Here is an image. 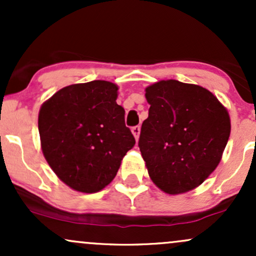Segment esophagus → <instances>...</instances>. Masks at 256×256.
<instances>
[{
    "label": "esophagus",
    "instance_id": "34e87169",
    "mask_svg": "<svg viewBox=\"0 0 256 256\" xmlns=\"http://www.w3.org/2000/svg\"><path fill=\"white\" fill-rule=\"evenodd\" d=\"M131 132H132V134H134V137L136 138V140H138V138H140V126H134V128H132Z\"/></svg>",
    "mask_w": 256,
    "mask_h": 256
}]
</instances>
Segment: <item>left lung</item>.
Wrapping results in <instances>:
<instances>
[{"label": "left lung", "mask_w": 256, "mask_h": 256, "mask_svg": "<svg viewBox=\"0 0 256 256\" xmlns=\"http://www.w3.org/2000/svg\"><path fill=\"white\" fill-rule=\"evenodd\" d=\"M149 116L140 128V154L160 190L195 189L222 160L231 132L228 112L206 88L168 79L146 88Z\"/></svg>", "instance_id": "obj_1"}]
</instances>
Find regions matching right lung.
Wrapping results in <instances>:
<instances>
[{
	"instance_id": "right-lung-1",
	"label": "right lung",
	"mask_w": 256,
	"mask_h": 256,
	"mask_svg": "<svg viewBox=\"0 0 256 256\" xmlns=\"http://www.w3.org/2000/svg\"><path fill=\"white\" fill-rule=\"evenodd\" d=\"M118 89L107 80L72 84L40 106L44 158L76 192L92 194L107 186L136 143L125 126L124 108L116 104Z\"/></svg>"
}]
</instances>
